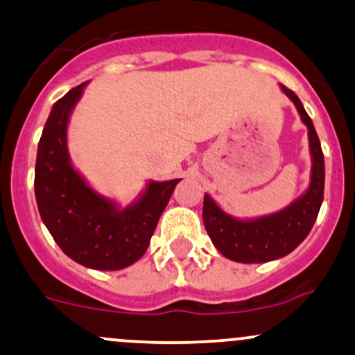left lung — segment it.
I'll list each match as a JSON object with an SVG mask.
<instances>
[{
	"label": "left lung",
	"mask_w": 355,
	"mask_h": 355,
	"mask_svg": "<svg viewBox=\"0 0 355 355\" xmlns=\"http://www.w3.org/2000/svg\"><path fill=\"white\" fill-rule=\"evenodd\" d=\"M282 89L293 101L302 121L309 128L310 151L313 158L311 184L305 196L300 197L290 207L256 220L232 219L222 212L209 196L204 197L202 217L209 237L225 258L239 263H266L293 251L309 236L323 200L325 163L320 139L298 96L285 85H282Z\"/></svg>",
	"instance_id": "1"
}]
</instances>
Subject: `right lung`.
<instances>
[{
  "mask_svg": "<svg viewBox=\"0 0 355 355\" xmlns=\"http://www.w3.org/2000/svg\"><path fill=\"white\" fill-rule=\"evenodd\" d=\"M84 85L60 97L46 119L35 165V197L42 220L69 258L92 270H123L145 254L180 180L151 182L145 196L124 210L97 196L72 168L67 153L69 116Z\"/></svg>",
  "mask_w": 355,
  "mask_h": 355,
  "instance_id": "obj_1",
  "label": "right lung"
}]
</instances>
